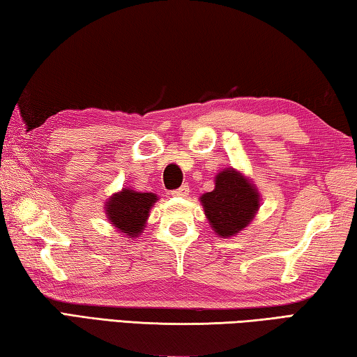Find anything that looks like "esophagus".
Masks as SVG:
<instances>
[{"mask_svg":"<svg viewBox=\"0 0 357 357\" xmlns=\"http://www.w3.org/2000/svg\"><path fill=\"white\" fill-rule=\"evenodd\" d=\"M190 195V186L188 185H182L178 190L172 191V196H178V197H186Z\"/></svg>","mask_w":357,"mask_h":357,"instance_id":"34e87169","label":"esophagus"}]
</instances>
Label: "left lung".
I'll use <instances>...</instances> for the list:
<instances>
[{"label":"left lung","mask_w":357,"mask_h":357,"mask_svg":"<svg viewBox=\"0 0 357 357\" xmlns=\"http://www.w3.org/2000/svg\"><path fill=\"white\" fill-rule=\"evenodd\" d=\"M201 202L210 226L222 238H229L254 220L260 196L251 180L227 167L216 175L215 190L201 196Z\"/></svg>","instance_id":"left-lung-1"}]
</instances>
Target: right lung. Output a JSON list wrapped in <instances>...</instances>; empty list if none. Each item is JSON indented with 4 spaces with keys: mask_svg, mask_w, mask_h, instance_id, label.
Returning <instances> with one entry per match:
<instances>
[{
    "mask_svg": "<svg viewBox=\"0 0 357 357\" xmlns=\"http://www.w3.org/2000/svg\"><path fill=\"white\" fill-rule=\"evenodd\" d=\"M158 201L153 192L122 190L112 195L105 205L106 216L116 229L127 236H137L146 227L149 211Z\"/></svg>",
    "mask_w": 357,
    "mask_h": 357,
    "instance_id": "obj_1",
    "label": "right lung"
}]
</instances>
